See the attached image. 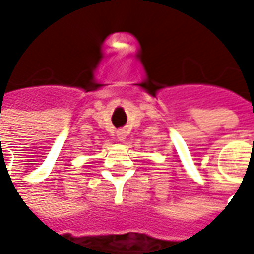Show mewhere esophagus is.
Here are the masks:
<instances>
[{
	"mask_svg": "<svg viewBox=\"0 0 254 254\" xmlns=\"http://www.w3.org/2000/svg\"><path fill=\"white\" fill-rule=\"evenodd\" d=\"M117 137H118V140H120V141H124V140H125V137H127V133L124 132V130H120V132L117 133Z\"/></svg>",
	"mask_w": 254,
	"mask_h": 254,
	"instance_id": "34e87169",
	"label": "esophagus"
}]
</instances>
